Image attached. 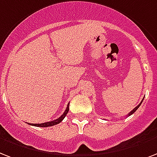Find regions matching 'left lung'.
<instances>
[{"label": "left lung", "mask_w": 157, "mask_h": 157, "mask_svg": "<svg viewBox=\"0 0 157 157\" xmlns=\"http://www.w3.org/2000/svg\"><path fill=\"white\" fill-rule=\"evenodd\" d=\"M142 101H143V100H142V102L140 103L139 105H137V107H135V108H134V109H132V111H131V112H130V113H128V116H130V115H132V113H134V112H136V110H137V109H138V108H139V107H140V105H141V104H142Z\"/></svg>", "instance_id": "1"}]
</instances>
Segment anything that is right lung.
<instances>
[{
    "mask_svg": "<svg viewBox=\"0 0 157 157\" xmlns=\"http://www.w3.org/2000/svg\"><path fill=\"white\" fill-rule=\"evenodd\" d=\"M68 111H69V104L67 105V107L66 109L65 112L63 113V114H62V116H60L59 118L55 119V120H52L51 122H47V123H43V124H28L29 125H32V126H35V127H43V128H46V127H51L53 126V125H56V124H58L59 123L63 121L64 118L66 117V115L67 114Z\"/></svg>",
    "mask_w": 157,
    "mask_h": 157,
    "instance_id": "right-lung-1",
    "label": "right lung"
}]
</instances>
